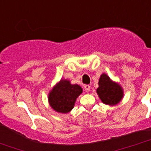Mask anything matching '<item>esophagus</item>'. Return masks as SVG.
Wrapping results in <instances>:
<instances>
[{"instance_id":"obj_1","label":"esophagus","mask_w":151,"mask_h":151,"mask_svg":"<svg viewBox=\"0 0 151 151\" xmlns=\"http://www.w3.org/2000/svg\"><path fill=\"white\" fill-rule=\"evenodd\" d=\"M84 89L86 92H89V91H90V86L88 84L84 85Z\"/></svg>"}]
</instances>
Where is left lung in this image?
<instances>
[{
    "instance_id": "obj_1",
    "label": "left lung",
    "mask_w": 151,
    "mask_h": 151,
    "mask_svg": "<svg viewBox=\"0 0 151 151\" xmlns=\"http://www.w3.org/2000/svg\"><path fill=\"white\" fill-rule=\"evenodd\" d=\"M96 92L104 104L114 106L118 104L123 97V88L119 83L114 82L105 73L101 76Z\"/></svg>"
}]
</instances>
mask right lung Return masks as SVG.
Segmentation results:
<instances>
[{
    "mask_svg": "<svg viewBox=\"0 0 151 151\" xmlns=\"http://www.w3.org/2000/svg\"><path fill=\"white\" fill-rule=\"evenodd\" d=\"M82 92L79 85L71 84L70 81L61 79L49 92V104L56 111L66 114L73 109L76 99Z\"/></svg>",
    "mask_w": 151,
    "mask_h": 151,
    "instance_id": "add662e5",
    "label": "right lung"
}]
</instances>
